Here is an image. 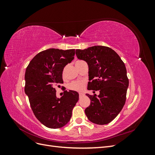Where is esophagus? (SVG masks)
<instances>
[{
  "label": "esophagus",
  "mask_w": 155,
  "mask_h": 155,
  "mask_svg": "<svg viewBox=\"0 0 155 155\" xmlns=\"http://www.w3.org/2000/svg\"><path fill=\"white\" fill-rule=\"evenodd\" d=\"M84 96V94L83 93H79V97H83Z\"/></svg>",
  "instance_id": "34e87169"
}]
</instances>
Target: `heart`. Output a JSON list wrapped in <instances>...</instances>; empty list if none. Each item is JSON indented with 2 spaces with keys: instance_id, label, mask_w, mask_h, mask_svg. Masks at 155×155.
Segmentation results:
<instances>
[{
  "instance_id": "b5f03b06",
  "label": "heart",
  "mask_w": 155,
  "mask_h": 155,
  "mask_svg": "<svg viewBox=\"0 0 155 155\" xmlns=\"http://www.w3.org/2000/svg\"><path fill=\"white\" fill-rule=\"evenodd\" d=\"M81 61H78L76 62V63ZM64 75V72H63ZM85 85V81L84 80H79V81H75L72 83H70L68 85V88L70 90L74 91H81L84 88V87Z\"/></svg>"
}]
</instances>
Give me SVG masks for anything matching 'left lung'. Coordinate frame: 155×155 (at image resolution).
Masks as SVG:
<instances>
[{"label": "left lung", "instance_id": "1", "mask_svg": "<svg viewBox=\"0 0 155 155\" xmlns=\"http://www.w3.org/2000/svg\"><path fill=\"white\" fill-rule=\"evenodd\" d=\"M76 54L78 59L88 64L87 89L100 91L98 96L86 94L91 100L85 110L87 118L96 124H109L118 116L126 101L129 79L125 64L118 54L107 46L77 49Z\"/></svg>", "mask_w": 155, "mask_h": 155}]
</instances>
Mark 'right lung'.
<instances>
[{
  "mask_svg": "<svg viewBox=\"0 0 155 155\" xmlns=\"http://www.w3.org/2000/svg\"><path fill=\"white\" fill-rule=\"evenodd\" d=\"M74 55V49L50 48L37 54L26 68L25 93L34 115L48 128L58 129L66 125L79 100L77 92L65 89L61 97H56L55 87L63 83V68Z\"/></svg>",
  "mask_w": 155,
  "mask_h": 155,
  "instance_id": "1",
  "label": "right lung"
}]
</instances>
